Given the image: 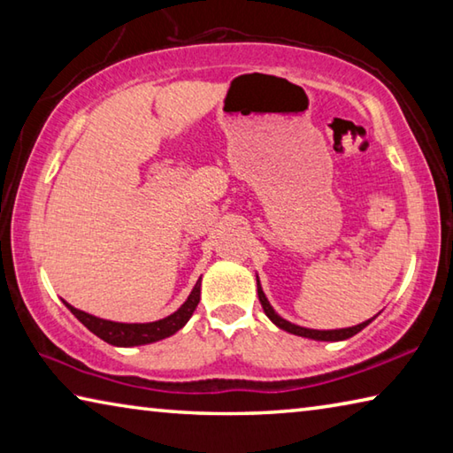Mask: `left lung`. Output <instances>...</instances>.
Returning a JSON list of instances; mask_svg holds the SVG:
<instances>
[{
    "mask_svg": "<svg viewBox=\"0 0 453 453\" xmlns=\"http://www.w3.org/2000/svg\"><path fill=\"white\" fill-rule=\"evenodd\" d=\"M257 297H259V303H262V308L265 311V316L270 318L275 326L286 329V332L294 334V335H302V337H310V340H318V342H342V340H348V337L356 335L357 332H362V329L370 324V321L373 319H367L364 321V324L359 326H354V327H343V329H308V327H300L296 324H289V321H286L283 318H280L278 313L273 311V308L270 305V302H267V297L264 296L262 291V286H259V280H257Z\"/></svg>",
    "mask_w": 453,
    "mask_h": 453,
    "instance_id": "left-lung-1",
    "label": "left lung"
}]
</instances>
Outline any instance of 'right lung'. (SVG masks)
<instances>
[{
	"instance_id": "right-lung-1",
	"label": "right lung",
	"mask_w": 453,
	"mask_h": 453,
	"mask_svg": "<svg viewBox=\"0 0 453 453\" xmlns=\"http://www.w3.org/2000/svg\"><path fill=\"white\" fill-rule=\"evenodd\" d=\"M199 291H202V278L197 280L196 288L191 289L186 303H183L178 311H173L172 316H167L164 319L151 321V324H119V321H110V319L89 316L86 311L75 310L70 303L65 305L67 310H70L91 334L102 337L104 342L119 348H132V346H143V343H153L157 340H164V337L173 335L178 329L186 326L188 319L191 318V313H194V310L199 303Z\"/></svg>"
}]
</instances>
